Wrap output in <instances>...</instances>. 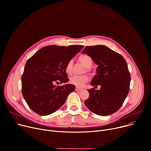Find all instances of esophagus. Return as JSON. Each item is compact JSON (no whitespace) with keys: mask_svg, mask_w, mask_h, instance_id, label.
I'll return each instance as SVG.
<instances>
[{"mask_svg":"<svg viewBox=\"0 0 151 151\" xmlns=\"http://www.w3.org/2000/svg\"><path fill=\"white\" fill-rule=\"evenodd\" d=\"M75 91H77V92L81 91H82V89H81V88H78V87H76V88H75Z\"/></svg>","mask_w":151,"mask_h":151,"instance_id":"34e87169","label":"esophagus"}]
</instances>
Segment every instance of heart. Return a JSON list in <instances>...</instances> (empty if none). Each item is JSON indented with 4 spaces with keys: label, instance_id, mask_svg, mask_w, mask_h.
<instances>
[{
    "label": "heart",
    "instance_id": "b5f03b06",
    "mask_svg": "<svg viewBox=\"0 0 151 151\" xmlns=\"http://www.w3.org/2000/svg\"><path fill=\"white\" fill-rule=\"evenodd\" d=\"M79 60L82 63V64L87 68H89L92 67L93 61L92 58L89 55L87 54H82L80 55L78 58ZM73 62L72 61H69L65 67V71L68 74L71 73V68H72ZM88 76L87 75H82V76H73L70 78V84L75 85L76 87L81 88L84 86V84L88 81Z\"/></svg>",
    "mask_w": 151,
    "mask_h": 151
}]
</instances>
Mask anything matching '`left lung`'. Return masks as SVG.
<instances>
[{
    "label": "left lung",
    "instance_id": "obj_1",
    "mask_svg": "<svg viewBox=\"0 0 151 151\" xmlns=\"http://www.w3.org/2000/svg\"><path fill=\"white\" fill-rule=\"evenodd\" d=\"M92 58L97 74L91 82L95 88L88 89L89 97L84 104L91 111L106 116L116 112L122 105L129 92L130 74L122 55L105 45L86 46L82 51Z\"/></svg>",
    "mask_w": 151,
    "mask_h": 151
}]
</instances>
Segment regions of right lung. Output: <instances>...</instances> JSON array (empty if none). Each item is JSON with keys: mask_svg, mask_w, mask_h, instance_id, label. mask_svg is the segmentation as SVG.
I'll list each match as a JSON object with an SVG mask.
<instances>
[{"mask_svg": "<svg viewBox=\"0 0 151 151\" xmlns=\"http://www.w3.org/2000/svg\"><path fill=\"white\" fill-rule=\"evenodd\" d=\"M83 48L82 45L47 46L28 59L21 77L22 93L33 111L47 116L64 104L75 86L67 84L56 87L54 83L60 81L65 84L68 81L65 67Z\"/></svg>", "mask_w": 151, "mask_h": 151, "instance_id": "right-lung-1", "label": "right lung"}]
</instances>
